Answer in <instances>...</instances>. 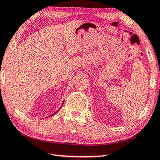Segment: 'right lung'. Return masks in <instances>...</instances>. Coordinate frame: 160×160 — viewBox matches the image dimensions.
<instances>
[{"label": "right lung", "mask_w": 160, "mask_h": 160, "mask_svg": "<svg viewBox=\"0 0 160 160\" xmlns=\"http://www.w3.org/2000/svg\"><path fill=\"white\" fill-rule=\"evenodd\" d=\"M63 103V104H64V103ZM52 115H53V114H52Z\"/></svg>", "instance_id": "1"}]
</instances>
